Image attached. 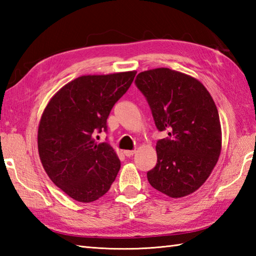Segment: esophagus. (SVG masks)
Returning <instances> with one entry per match:
<instances>
[{
    "instance_id": "obj_1",
    "label": "esophagus",
    "mask_w": 256,
    "mask_h": 256,
    "mask_svg": "<svg viewBox=\"0 0 256 256\" xmlns=\"http://www.w3.org/2000/svg\"><path fill=\"white\" fill-rule=\"evenodd\" d=\"M123 153H124V155L125 156H126V157H130V156H132L133 154H135V150H124L123 152Z\"/></svg>"
}]
</instances>
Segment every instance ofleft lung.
<instances>
[{"instance_id":"1","label":"left lung","mask_w":256,"mask_h":256,"mask_svg":"<svg viewBox=\"0 0 256 256\" xmlns=\"http://www.w3.org/2000/svg\"><path fill=\"white\" fill-rule=\"evenodd\" d=\"M135 84L146 98L158 131L156 166L148 172L152 187L172 198L196 192L220 156L221 125L214 101L204 84L168 68L140 72Z\"/></svg>"}]
</instances>
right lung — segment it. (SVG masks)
I'll use <instances>...</instances> for the list:
<instances>
[{
    "instance_id": "right-lung-1",
    "label": "right lung",
    "mask_w": 256,
    "mask_h": 256,
    "mask_svg": "<svg viewBox=\"0 0 256 256\" xmlns=\"http://www.w3.org/2000/svg\"><path fill=\"white\" fill-rule=\"evenodd\" d=\"M136 72L82 76L70 81L52 98L38 128V152L52 182L69 197L91 202L106 194L121 167L108 142L113 106L132 84Z\"/></svg>"
}]
</instances>
